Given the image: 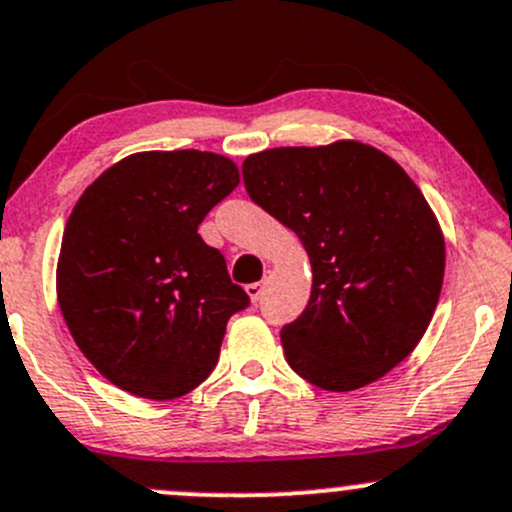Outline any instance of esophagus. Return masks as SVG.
I'll return each instance as SVG.
<instances>
[{"mask_svg": "<svg viewBox=\"0 0 512 512\" xmlns=\"http://www.w3.org/2000/svg\"><path fill=\"white\" fill-rule=\"evenodd\" d=\"M245 292H247V297H250L252 301H260L262 292H265V282H252V284H247Z\"/></svg>", "mask_w": 512, "mask_h": 512, "instance_id": "obj_1", "label": "esophagus"}]
</instances>
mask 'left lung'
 Here are the masks:
<instances>
[{
  "instance_id": "obj_1",
  "label": "left lung",
  "mask_w": 512,
  "mask_h": 512,
  "mask_svg": "<svg viewBox=\"0 0 512 512\" xmlns=\"http://www.w3.org/2000/svg\"><path fill=\"white\" fill-rule=\"evenodd\" d=\"M242 181L311 262L309 304L282 328L294 373L328 392L390 373L427 331L444 282V235L417 184L353 139L250 154Z\"/></svg>"
}]
</instances>
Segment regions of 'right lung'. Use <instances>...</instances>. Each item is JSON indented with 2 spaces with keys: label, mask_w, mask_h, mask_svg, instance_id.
<instances>
[{
  "label": "right lung",
  "mask_w": 512,
  "mask_h": 512,
  "mask_svg": "<svg viewBox=\"0 0 512 512\" xmlns=\"http://www.w3.org/2000/svg\"><path fill=\"white\" fill-rule=\"evenodd\" d=\"M238 184V166L220 154L139 152L75 203L58 306L85 358L120 390L174 400L218 363L228 319L250 297L198 225Z\"/></svg>",
  "instance_id": "add662e5"
}]
</instances>
